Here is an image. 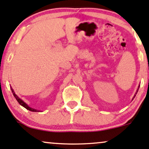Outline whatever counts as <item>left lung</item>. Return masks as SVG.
Wrapping results in <instances>:
<instances>
[{
  "label": "left lung",
  "instance_id": "8db88e82",
  "mask_svg": "<svg viewBox=\"0 0 149 149\" xmlns=\"http://www.w3.org/2000/svg\"><path fill=\"white\" fill-rule=\"evenodd\" d=\"M139 87H140V85H139L138 86V89H137V92H136V93H135V96H134V97H133V98L135 97V96H136V94H137V92H138V90H139ZM133 98H132V100H133Z\"/></svg>",
  "mask_w": 149,
  "mask_h": 149
}]
</instances>
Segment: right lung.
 I'll return each mask as SVG.
<instances>
[{
	"label": "right lung",
	"mask_w": 149,
	"mask_h": 149,
	"mask_svg": "<svg viewBox=\"0 0 149 149\" xmlns=\"http://www.w3.org/2000/svg\"><path fill=\"white\" fill-rule=\"evenodd\" d=\"M10 88H11L12 92V93H13L14 96V97H15L16 99H17V101H18V103H19V104H20L21 105H22L23 107H24L25 108L27 109V110H30V111H32V112H40V110H36V109L32 108V107H30L28 106V104H26V103H25V102L23 101L22 99H21V98H19V96H18L17 95L15 94V92H14V89L12 88V87H10Z\"/></svg>",
	"instance_id": "right-lung-1"
}]
</instances>
